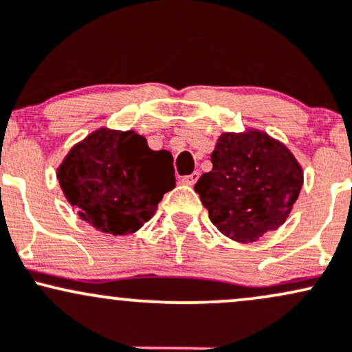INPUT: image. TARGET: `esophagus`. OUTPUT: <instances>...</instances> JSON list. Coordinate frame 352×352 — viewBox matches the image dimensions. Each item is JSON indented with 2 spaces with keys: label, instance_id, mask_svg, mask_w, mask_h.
<instances>
[{
  "label": "esophagus",
  "instance_id": "esophagus-1",
  "mask_svg": "<svg viewBox=\"0 0 352 352\" xmlns=\"http://www.w3.org/2000/svg\"><path fill=\"white\" fill-rule=\"evenodd\" d=\"M197 177H199V173L195 171V173H192V175L184 176V177H183V183L188 184V186H192V184H195L196 181H197Z\"/></svg>",
  "mask_w": 352,
  "mask_h": 352
}]
</instances>
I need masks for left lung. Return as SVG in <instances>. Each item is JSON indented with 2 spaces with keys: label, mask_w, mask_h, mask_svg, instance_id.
Listing matches in <instances>:
<instances>
[{
  "label": "left lung",
  "mask_w": 352,
  "mask_h": 352,
  "mask_svg": "<svg viewBox=\"0 0 352 352\" xmlns=\"http://www.w3.org/2000/svg\"><path fill=\"white\" fill-rule=\"evenodd\" d=\"M211 163L195 191L224 236L252 243L284 224L304 181L302 168L286 146L256 129L224 133Z\"/></svg>",
  "instance_id": "obj_1"
}]
</instances>
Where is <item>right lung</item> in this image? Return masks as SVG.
Listing matches in <instances>:
<instances>
[{
    "label": "right lung",
    "instance_id": "right-lung-1",
    "mask_svg": "<svg viewBox=\"0 0 352 352\" xmlns=\"http://www.w3.org/2000/svg\"><path fill=\"white\" fill-rule=\"evenodd\" d=\"M56 177L80 218L113 236L136 232L175 188L171 153L149 149L133 129L100 128L69 149Z\"/></svg>",
    "mask_w": 352,
    "mask_h": 352
}]
</instances>
